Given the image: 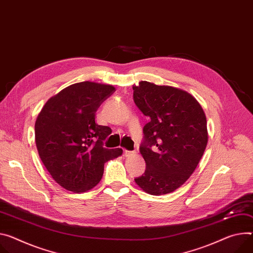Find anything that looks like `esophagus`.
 I'll return each mask as SVG.
<instances>
[{
    "label": "esophagus",
    "instance_id": "esophagus-1",
    "mask_svg": "<svg viewBox=\"0 0 253 253\" xmlns=\"http://www.w3.org/2000/svg\"><path fill=\"white\" fill-rule=\"evenodd\" d=\"M135 153H136L135 151H130V150H126V149H125V150H124V153H123V154H124V156H125V157H128V156L134 155Z\"/></svg>",
    "mask_w": 253,
    "mask_h": 253
}]
</instances>
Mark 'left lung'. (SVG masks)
Returning <instances> with one entry per match:
<instances>
[{
  "mask_svg": "<svg viewBox=\"0 0 253 253\" xmlns=\"http://www.w3.org/2000/svg\"><path fill=\"white\" fill-rule=\"evenodd\" d=\"M133 99L150 118L140 146L146 169L135 178L145 193L169 194L195 171L208 143L205 112L188 91L142 81L133 85Z\"/></svg>",
  "mask_w": 253,
  "mask_h": 253,
  "instance_id": "obj_1",
  "label": "left lung"
}]
</instances>
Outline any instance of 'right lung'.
<instances>
[{"instance_id":"add662e5","label":"right lung","mask_w":253,"mask_h":253,"mask_svg":"<svg viewBox=\"0 0 253 253\" xmlns=\"http://www.w3.org/2000/svg\"><path fill=\"white\" fill-rule=\"evenodd\" d=\"M114 91L111 84L77 83L51 97L38 115V154L52 178L67 191L84 193L96 187L105 163L123 153L121 148L103 147L112 130L95 122L98 108Z\"/></svg>"}]
</instances>
